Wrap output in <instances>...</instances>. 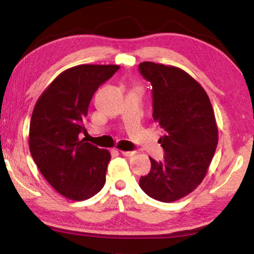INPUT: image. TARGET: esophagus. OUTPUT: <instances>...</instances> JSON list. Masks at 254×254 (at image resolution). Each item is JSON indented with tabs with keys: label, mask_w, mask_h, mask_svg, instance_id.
Listing matches in <instances>:
<instances>
[{
	"label": "esophagus",
	"mask_w": 254,
	"mask_h": 254,
	"mask_svg": "<svg viewBox=\"0 0 254 254\" xmlns=\"http://www.w3.org/2000/svg\"><path fill=\"white\" fill-rule=\"evenodd\" d=\"M121 154H122V155L127 156V157H131V156L135 155L136 151H125V150H121Z\"/></svg>",
	"instance_id": "obj_1"
}]
</instances>
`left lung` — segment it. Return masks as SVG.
<instances>
[{"mask_svg": "<svg viewBox=\"0 0 254 254\" xmlns=\"http://www.w3.org/2000/svg\"><path fill=\"white\" fill-rule=\"evenodd\" d=\"M153 87V118L165 135L159 139L165 160L150 159L139 186L148 196L171 203L188 196L203 182L217 147L218 130L210 99L180 68L154 62L138 65Z\"/></svg>", "mask_w": 254, "mask_h": 254, "instance_id": "left-lung-1", "label": "left lung"}]
</instances>
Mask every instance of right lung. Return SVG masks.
Wrapping results in <instances>:
<instances>
[{
  "mask_svg": "<svg viewBox=\"0 0 254 254\" xmlns=\"http://www.w3.org/2000/svg\"><path fill=\"white\" fill-rule=\"evenodd\" d=\"M118 69L112 64L66 69L49 84L33 109L31 155L49 184L68 199H88L106 182L110 151L81 138V133H87L84 119L93 95Z\"/></svg>",
  "mask_w": 254,
  "mask_h": 254,
  "instance_id": "add662e5",
  "label": "right lung"
}]
</instances>
